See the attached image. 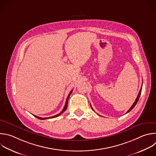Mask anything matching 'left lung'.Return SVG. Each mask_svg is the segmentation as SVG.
<instances>
[{"mask_svg":"<svg viewBox=\"0 0 156 156\" xmlns=\"http://www.w3.org/2000/svg\"><path fill=\"white\" fill-rule=\"evenodd\" d=\"M141 89H142V86H141V89H140V91H139V93H138V96H137V97H136V100H135V102L133 103V104L132 105V106L130 107V108L127 112V113H129V112H130L134 107H135V106L136 105V104L137 103V102H138V100H139V98H140V95H141ZM91 108L93 110V108H92V107H91Z\"/></svg>","mask_w":156,"mask_h":156,"instance_id":"8db88e82","label":"left lung"}]
</instances>
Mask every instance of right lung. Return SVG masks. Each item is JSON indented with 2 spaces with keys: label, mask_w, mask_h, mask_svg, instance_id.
<instances>
[{
  "label": "right lung",
  "mask_w": 156,
  "mask_h": 156,
  "mask_svg": "<svg viewBox=\"0 0 156 156\" xmlns=\"http://www.w3.org/2000/svg\"><path fill=\"white\" fill-rule=\"evenodd\" d=\"M72 91H73V90H71V92L69 93V95H68V97H67V99H66V104H65V106H64V108H63V110H62V112L60 113H59V114H58V115H55V116H51V117H49V118H41V117H38V116H35V115H34L35 117H36L37 118H38V119H41V120H43V119H51V118H56V117H58V116H59V115H61V114H62L66 110H67V105H68V100H69V97H70V94H72Z\"/></svg>",
  "instance_id": "1"
}]
</instances>
